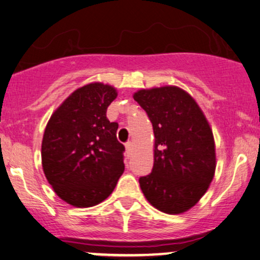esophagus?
I'll return each instance as SVG.
<instances>
[{
  "instance_id": "obj_1",
  "label": "esophagus",
  "mask_w": 260,
  "mask_h": 260,
  "mask_svg": "<svg viewBox=\"0 0 260 260\" xmlns=\"http://www.w3.org/2000/svg\"><path fill=\"white\" fill-rule=\"evenodd\" d=\"M126 153H127V156L129 157L131 156V153H132V143H131V141H128V143H126Z\"/></svg>"
}]
</instances>
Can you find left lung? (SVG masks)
<instances>
[{
  "label": "left lung",
  "instance_id": "left-lung-1",
  "mask_svg": "<svg viewBox=\"0 0 260 260\" xmlns=\"http://www.w3.org/2000/svg\"><path fill=\"white\" fill-rule=\"evenodd\" d=\"M134 101L146 111L154 134L153 168L139 179L151 205L177 215L205 194L216 169L215 140L193 97L177 86L139 90Z\"/></svg>",
  "mask_w": 260,
  "mask_h": 260
}]
</instances>
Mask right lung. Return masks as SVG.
I'll return each instance as SVG.
<instances>
[{
    "label": "right lung",
    "instance_id": "obj_1",
    "mask_svg": "<svg viewBox=\"0 0 260 260\" xmlns=\"http://www.w3.org/2000/svg\"><path fill=\"white\" fill-rule=\"evenodd\" d=\"M117 96L110 85L75 90L51 115L42 141V166L55 193L77 208L97 205L111 194L124 170V146L107 109Z\"/></svg>",
    "mask_w": 260,
    "mask_h": 260
}]
</instances>
